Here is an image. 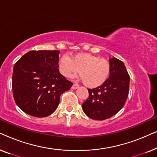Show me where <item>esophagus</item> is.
<instances>
[{
    "label": "esophagus",
    "instance_id": "esophagus-1",
    "mask_svg": "<svg viewBox=\"0 0 157 157\" xmlns=\"http://www.w3.org/2000/svg\"><path fill=\"white\" fill-rule=\"evenodd\" d=\"M78 87H79V86L78 84H73L71 88H72V89H78Z\"/></svg>",
    "mask_w": 157,
    "mask_h": 157
}]
</instances>
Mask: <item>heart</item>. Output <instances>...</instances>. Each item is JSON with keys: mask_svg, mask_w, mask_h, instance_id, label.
Segmentation results:
<instances>
[{"mask_svg": "<svg viewBox=\"0 0 157 157\" xmlns=\"http://www.w3.org/2000/svg\"><path fill=\"white\" fill-rule=\"evenodd\" d=\"M59 72L66 78L78 72L85 86L96 88L104 84L111 74V65L106 59L89 53H76L71 56L63 55L58 62Z\"/></svg>", "mask_w": 157, "mask_h": 157, "instance_id": "b5f03b06", "label": "heart"}]
</instances>
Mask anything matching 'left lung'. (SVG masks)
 I'll return each instance as SVG.
<instances>
[{
  "label": "left lung",
  "mask_w": 157,
  "mask_h": 157,
  "mask_svg": "<svg viewBox=\"0 0 157 157\" xmlns=\"http://www.w3.org/2000/svg\"><path fill=\"white\" fill-rule=\"evenodd\" d=\"M111 74L104 84L88 89L89 96L82 104L83 112L94 120L109 119L125 104L129 90L130 76L124 63L117 58L109 59Z\"/></svg>",
  "instance_id": "1"
}]
</instances>
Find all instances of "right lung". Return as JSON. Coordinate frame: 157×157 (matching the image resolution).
Returning a JSON list of instances; mask_svg holds the SVG:
<instances>
[{"instance_id":"right-lung-1","label":"right lung","mask_w":157,"mask_h":157,"mask_svg":"<svg viewBox=\"0 0 157 157\" xmlns=\"http://www.w3.org/2000/svg\"><path fill=\"white\" fill-rule=\"evenodd\" d=\"M59 51H31L15 63L12 76L13 95L19 108L35 117L54 112L60 96L73 83L60 74Z\"/></svg>"}]
</instances>
